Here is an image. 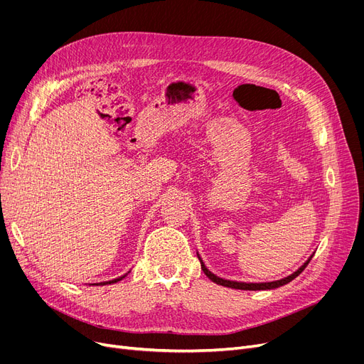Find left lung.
<instances>
[{"label": "left lung", "mask_w": 364, "mask_h": 364, "mask_svg": "<svg viewBox=\"0 0 364 364\" xmlns=\"http://www.w3.org/2000/svg\"><path fill=\"white\" fill-rule=\"evenodd\" d=\"M313 255H314V252H313V254L309 257V259L305 261V262L299 267V269H298L296 272H294L292 274L286 276V277H283V279H279V280H273V282H259V283H255V282H237V280H228V279L218 277L217 274H214L213 272H209V270L206 269V265H205V262L202 261V258H200L199 254H198V258H199V261H200V267H202L203 273H205L209 279H211L214 283H217V284H221V286H225V288H232V289H242V291H265V289H276V288H279V286H283V284H286V283H289L291 280H294L296 276H299V274L304 272L305 267L309 265V262L311 261Z\"/></svg>", "instance_id": "obj_1"}]
</instances>
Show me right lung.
I'll return each mask as SVG.
<instances>
[{"instance_id": "obj_1", "label": "right lung", "mask_w": 364, "mask_h": 364, "mask_svg": "<svg viewBox=\"0 0 364 364\" xmlns=\"http://www.w3.org/2000/svg\"><path fill=\"white\" fill-rule=\"evenodd\" d=\"M129 273V272H128ZM128 273H125L124 276H121V277H117V279H112V280H107V282H100V283H91L92 286H103V284H112V283H117V282H119V280H122Z\"/></svg>"}]
</instances>
